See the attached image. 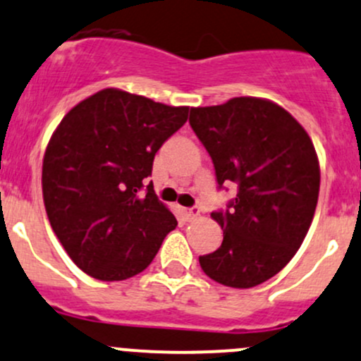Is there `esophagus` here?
<instances>
[{
  "label": "esophagus",
  "mask_w": 361,
  "mask_h": 361,
  "mask_svg": "<svg viewBox=\"0 0 361 361\" xmlns=\"http://www.w3.org/2000/svg\"><path fill=\"white\" fill-rule=\"evenodd\" d=\"M183 214H185V218L188 219V221H192V219L199 218V216H200V207L199 206L187 207V209H183Z\"/></svg>",
  "instance_id": "obj_1"
}]
</instances>
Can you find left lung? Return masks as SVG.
Instances as JSON below:
<instances>
[{"mask_svg":"<svg viewBox=\"0 0 361 361\" xmlns=\"http://www.w3.org/2000/svg\"><path fill=\"white\" fill-rule=\"evenodd\" d=\"M190 126L209 152L219 188L237 197L211 218L221 247L199 257L204 273L233 289L275 276L301 247L320 192V164L305 128L275 102L237 97L192 107Z\"/></svg>","mask_w":361,"mask_h":361,"instance_id":"left-lung-1","label":"left lung"}]
</instances>
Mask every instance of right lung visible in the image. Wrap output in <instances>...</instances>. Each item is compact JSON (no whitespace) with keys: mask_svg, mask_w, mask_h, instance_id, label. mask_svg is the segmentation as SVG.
I'll list each match as a JSON object with an SVG mask.
<instances>
[{"mask_svg":"<svg viewBox=\"0 0 361 361\" xmlns=\"http://www.w3.org/2000/svg\"><path fill=\"white\" fill-rule=\"evenodd\" d=\"M169 107L117 88L79 102L59 124L43 159L48 219L71 259L104 282L152 263L178 221L147 185L162 143L187 123Z\"/></svg>","mask_w":361,"mask_h":361,"instance_id":"right-lung-1","label":"right lung"}]
</instances>
